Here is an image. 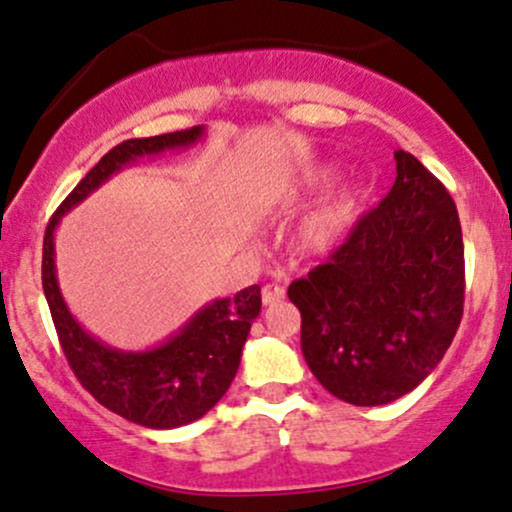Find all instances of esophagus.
Returning <instances> with one entry per match:
<instances>
[{"instance_id":"esophagus-1","label":"esophagus","mask_w":512,"mask_h":512,"mask_svg":"<svg viewBox=\"0 0 512 512\" xmlns=\"http://www.w3.org/2000/svg\"><path fill=\"white\" fill-rule=\"evenodd\" d=\"M283 297H285V287L283 285H278V283L263 285V290H261L263 304H275V302L283 300Z\"/></svg>"}]
</instances>
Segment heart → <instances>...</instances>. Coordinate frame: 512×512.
I'll return each mask as SVG.
<instances>
[{
	"instance_id": "1",
	"label": "heart",
	"mask_w": 512,
	"mask_h": 512,
	"mask_svg": "<svg viewBox=\"0 0 512 512\" xmlns=\"http://www.w3.org/2000/svg\"><path fill=\"white\" fill-rule=\"evenodd\" d=\"M336 174L333 171H319L302 183L304 193H321L331 186ZM358 212V191H343L341 195L326 203L324 208L309 215L300 227V246L309 254H321L338 244L353 225Z\"/></svg>"
}]
</instances>
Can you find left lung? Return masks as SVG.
<instances>
[{
    "instance_id": "1",
    "label": "left lung",
    "mask_w": 512,
    "mask_h": 512,
    "mask_svg": "<svg viewBox=\"0 0 512 512\" xmlns=\"http://www.w3.org/2000/svg\"><path fill=\"white\" fill-rule=\"evenodd\" d=\"M396 181L329 261L287 287L302 353L321 387L353 406L413 392L438 367L464 312L455 200L404 149Z\"/></svg>"
}]
</instances>
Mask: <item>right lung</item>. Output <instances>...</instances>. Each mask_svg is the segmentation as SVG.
I'll use <instances>...</instances> for the list:
<instances>
[{
  "label": "right lung",
  "mask_w": 512,
  "mask_h": 512,
  "mask_svg": "<svg viewBox=\"0 0 512 512\" xmlns=\"http://www.w3.org/2000/svg\"><path fill=\"white\" fill-rule=\"evenodd\" d=\"M203 128L125 140L77 183L50 217L43 237V292L48 300L62 353L82 387L108 411L145 428H179L208 413L237 375L241 348L251 321L261 312V287L251 285L234 297L210 302L159 348L125 353L103 346L72 317L55 275V227L65 212L111 179L125 164L198 142Z\"/></svg>",
  "instance_id": "1"
}]
</instances>
